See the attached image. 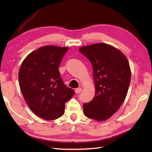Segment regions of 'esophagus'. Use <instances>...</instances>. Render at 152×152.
<instances>
[{"label":"esophagus","instance_id":"esophagus-1","mask_svg":"<svg viewBox=\"0 0 152 152\" xmlns=\"http://www.w3.org/2000/svg\"><path fill=\"white\" fill-rule=\"evenodd\" d=\"M82 91V88H77L75 89V92L76 94H78L80 93Z\"/></svg>","mask_w":152,"mask_h":152}]
</instances>
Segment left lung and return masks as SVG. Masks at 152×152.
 <instances>
[{
  "instance_id": "1",
  "label": "left lung",
  "mask_w": 152,
  "mask_h": 152,
  "mask_svg": "<svg viewBox=\"0 0 152 152\" xmlns=\"http://www.w3.org/2000/svg\"><path fill=\"white\" fill-rule=\"evenodd\" d=\"M93 68L95 95L83 104L84 114L97 121H104L114 115L127 96L131 81L127 58L119 49L104 43L80 48Z\"/></svg>"
}]
</instances>
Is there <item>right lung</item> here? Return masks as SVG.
<instances>
[{"label": "right lung", "mask_w": 152, "mask_h": 152, "mask_svg": "<svg viewBox=\"0 0 152 152\" xmlns=\"http://www.w3.org/2000/svg\"><path fill=\"white\" fill-rule=\"evenodd\" d=\"M68 50L67 47L43 46L30 53L20 65V91L30 109L43 119L62 116L65 103L75 93L65 86L58 70Z\"/></svg>", "instance_id": "add662e5"}]
</instances>
